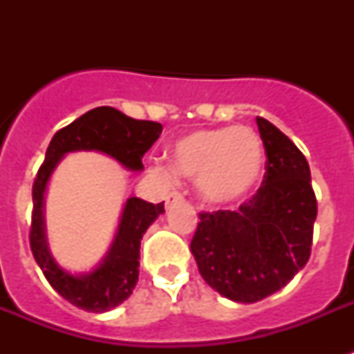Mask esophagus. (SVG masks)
<instances>
[{
    "mask_svg": "<svg viewBox=\"0 0 354 354\" xmlns=\"http://www.w3.org/2000/svg\"><path fill=\"white\" fill-rule=\"evenodd\" d=\"M180 202H183V196L180 193H176V191H174V193H171L169 196H167L165 205H167V207H171L172 204H180Z\"/></svg>",
    "mask_w": 354,
    "mask_h": 354,
    "instance_id": "34e87169",
    "label": "esophagus"
}]
</instances>
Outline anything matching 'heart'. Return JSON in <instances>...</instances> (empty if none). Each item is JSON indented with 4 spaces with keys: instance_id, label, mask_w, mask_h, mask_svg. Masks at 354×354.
Segmentation results:
<instances>
[{
    "instance_id": "heart-1",
    "label": "heart",
    "mask_w": 354,
    "mask_h": 354,
    "mask_svg": "<svg viewBox=\"0 0 354 354\" xmlns=\"http://www.w3.org/2000/svg\"><path fill=\"white\" fill-rule=\"evenodd\" d=\"M264 147L248 127L194 130L169 149V167L156 165L165 182L176 176L196 180L200 198L207 204H232L246 196L263 174Z\"/></svg>"
}]
</instances>
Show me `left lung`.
Segmentation results:
<instances>
[{"mask_svg":"<svg viewBox=\"0 0 354 354\" xmlns=\"http://www.w3.org/2000/svg\"><path fill=\"white\" fill-rule=\"evenodd\" d=\"M263 185L236 211L200 213L191 252L221 296L255 303L281 290L307 264L318 205L301 150L263 118Z\"/></svg>","mask_w":354,"mask_h":354,"instance_id":"left-lung-1","label":"left lung"}]
</instances>
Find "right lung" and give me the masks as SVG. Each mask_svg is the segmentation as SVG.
I'll return each mask as SVG.
<instances>
[{
	"label": "right lung",
	"instance_id": "obj_1",
	"mask_svg": "<svg viewBox=\"0 0 354 354\" xmlns=\"http://www.w3.org/2000/svg\"><path fill=\"white\" fill-rule=\"evenodd\" d=\"M160 122L138 121L112 106L93 108L53 136L46 160L32 185L30 250L46 279L71 305L88 313H108L130 297L139 277V246L152 222L165 213L163 202L150 204L138 196L124 202L113 241L95 268L73 274L55 261L46 236V193L53 172L64 156L95 150L110 156L124 169L143 171L141 158L160 138Z\"/></svg>",
	"mask_w": 354,
	"mask_h": 354
}]
</instances>
